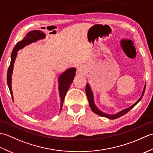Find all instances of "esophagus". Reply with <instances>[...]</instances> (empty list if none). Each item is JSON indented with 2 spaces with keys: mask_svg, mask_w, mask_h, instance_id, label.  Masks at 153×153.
<instances>
[{
  "mask_svg": "<svg viewBox=\"0 0 153 153\" xmlns=\"http://www.w3.org/2000/svg\"><path fill=\"white\" fill-rule=\"evenodd\" d=\"M77 72L80 74H85L86 72V68L83 65H81L77 68Z\"/></svg>",
  "mask_w": 153,
  "mask_h": 153,
  "instance_id": "1",
  "label": "esophagus"
}]
</instances>
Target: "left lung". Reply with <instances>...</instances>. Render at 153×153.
<instances>
[{"label":"left lung","mask_w":153,"mask_h":153,"mask_svg":"<svg viewBox=\"0 0 153 153\" xmlns=\"http://www.w3.org/2000/svg\"><path fill=\"white\" fill-rule=\"evenodd\" d=\"M145 86H146V85H145V87H144L143 91L141 97L138 99V100H137V102H135L134 105H133L132 106H131L130 107H129V108L123 110H122V111L119 112L118 113L116 114H113V115L107 114H105V113L101 112L100 110H99L98 108H97V107L95 106V103H94V98H93V92H92L91 89V87H90V86H89V85L88 83H87L86 87H85V92H86V95H87V99H88L89 106H90L91 108V110H93V112L94 113H95V114H98V115H99L100 116L105 117V118H107L114 120V119H116V118H120V117H121L122 116L124 115L125 114H126L127 112H128L129 110H131L136 105H137V104L139 101H140V100L142 99V97L143 96V95H144V93H145Z\"/></svg>","instance_id":"8db88e82"}]
</instances>
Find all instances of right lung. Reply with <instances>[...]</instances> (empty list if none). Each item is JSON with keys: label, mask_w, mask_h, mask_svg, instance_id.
<instances>
[{"label": "right lung", "mask_w": 153, "mask_h": 153, "mask_svg": "<svg viewBox=\"0 0 153 153\" xmlns=\"http://www.w3.org/2000/svg\"><path fill=\"white\" fill-rule=\"evenodd\" d=\"M46 36L43 31L39 30H33L28 32L26 36H25L24 39L21 41H19L16 45L14 49H13L11 54V61L10 64L8 68V72H7V83L10 90V92L12 95V98L13 100V94L12 91V74L13 71V67H14V64L16 60V56H17V53L19 49H22L26 45H30L31 43L37 41L38 40L44 39ZM76 69L75 68H71L68 69L64 71V73L62 74L58 77V89H59L60 97V110H62L63 106L64 100L65 98V95L67 93V91L70 87L71 83H72L74 78L76 75Z\"/></svg>", "instance_id": "obj_1"}]
</instances>
